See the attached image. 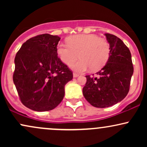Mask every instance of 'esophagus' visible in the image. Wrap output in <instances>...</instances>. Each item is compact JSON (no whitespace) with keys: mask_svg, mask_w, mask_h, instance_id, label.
I'll list each match as a JSON object with an SVG mask.
<instances>
[{"mask_svg":"<svg viewBox=\"0 0 147 147\" xmlns=\"http://www.w3.org/2000/svg\"><path fill=\"white\" fill-rule=\"evenodd\" d=\"M78 76H79L78 74L75 73V72H74V73H73V77H77Z\"/></svg>","mask_w":147,"mask_h":147,"instance_id":"34e87169","label":"esophagus"}]
</instances>
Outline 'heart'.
<instances>
[{"label":"heart","instance_id":"b5f03b06","mask_svg":"<svg viewBox=\"0 0 147 147\" xmlns=\"http://www.w3.org/2000/svg\"><path fill=\"white\" fill-rule=\"evenodd\" d=\"M67 41L68 45L59 43L57 45V54L66 65H70L79 57L81 60L70 65L75 71L82 72L89 68L92 71L98 70L110 57L109 43L96 34L75 35L69 37Z\"/></svg>","mask_w":147,"mask_h":147}]
</instances>
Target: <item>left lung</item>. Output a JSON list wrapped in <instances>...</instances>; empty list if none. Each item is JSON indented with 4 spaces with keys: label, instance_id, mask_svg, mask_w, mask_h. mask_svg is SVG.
Instances as JSON below:
<instances>
[{
    "label": "left lung",
    "instance_id": "8db88e82",
    "mask_svg": "<svg viewBox=\"0 0 147 147\" xmlns=\"http://www.w3.org/2000/svg\"><path fill=\"white\" fill-rule=\"evenodd\" d=\"M111 46L107 63L96 75H86L83 95L92 106L106 108L121 102L129 91L133 73L131 54L120 38L105 34Z\"/></svg>",
    "mask_w": 147,
    "mask_h": 147
}]
</instances>
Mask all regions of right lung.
I'll use <instances>...</instances> for the list:
<instances>
[{"label":"right lung","instance_id":"right-lung-1","mask_svg":"<svg viewBox=\"0 0 147 147\" xmlns=\"http://www.w3.org/2000/svg\"><path fill=\"white\" fill-rule=\"evenodd\" d=\"M61 38L43 34L25 42L15 57L13 81L22 104L35 111L56 108L72 72L57 56Z\"/></svg>","mask_w":147,"mask_h":147}]
</instances>
